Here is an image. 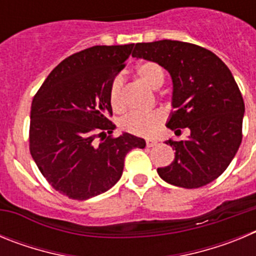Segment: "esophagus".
<instances>
[{
    "label": "esophagus",
    "mask_w": 256,
    "mask_h": 256,
    "mask_svg": "<svg viewBox=\"0 0 256 256\" xmlns=\"http://www.w3.org/2000/svg\"><path fill=\"white\" fill-rule=\"evenodd\" d=\"M156 144H158V141H155V140H146V146L148 148H154Z\"/></svg>",
    "instance_id": "34e87169"
}]
</instances>
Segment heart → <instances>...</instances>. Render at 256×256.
<instances>
[{"instance_id":"1","label":"heart","mask_w":256,"mask_h":256,"mask_svg":"<svg viewBox=\"0 0 256 256\" xmlns=\"http://www.w3.org/2000/svg\"><path fill=\"white\" fill-rule=\"evenodd\" d=\"M136 74L144 84L151 90H158L164 83V70L154 61H144L136 68ZM110 105L115 112H122L123 102V79L115 76L110 86ZM162 122V114L160 112H152L150 114H130L123 118L122 128L136 136H151L159 128Z\"/></svg>"}]
</instances>
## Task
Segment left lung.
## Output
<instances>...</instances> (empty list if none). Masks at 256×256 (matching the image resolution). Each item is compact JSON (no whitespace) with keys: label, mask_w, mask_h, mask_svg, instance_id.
<instances>
[{"label":"left lung","mask_w":256,"mask_h":256,"mask_svg":"<svg viewBox=\"0 0 256 256\" xmlns=\"http://www.w3.org/2000/svg\"><path fill=\"white\" fill-rule=\"evenodd\" d=\"M132 56L168 70L174 112L166 126L176 134L191 132L183 141H166L176 152L170 165L158 168L160 178L183 188L216 180L242 141L245 104L230 70L209 50L180 40L137 44Z\"/></svg>","instance_id":"left-lung-1"}]
</instances>
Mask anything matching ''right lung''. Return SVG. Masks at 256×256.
<instances>
[{
    "label": "right lung",
    "instance_id": "add662e5",
    "mask_svg": "<svg viewBox=\"0 0 256 256\" xmlns=\"http://www.w3.org/2000/svg\"><path fill=\"white\" fill-rule=\"evenodd\" d=\"M134 44L94 46L62 60L36 94L30 108L29 148L47 182L74 200H88L120 180L124 158L146 142L115 124L110 86ZM96 136H102L101 142Z\"/></svg>",
    "mask_w": 256,
    "mask_h": 256
}]
</instances>
